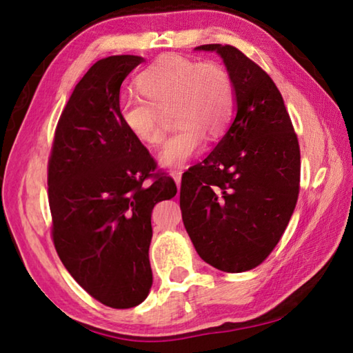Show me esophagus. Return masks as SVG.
I'll list each match as a JSON object with an SVG mask.
<instances>
[{"mask_svg":"<svg viewBox=\"0 0 353 353\" xmlns=\"http://www.w3.org/2000/svg\"><path fill=\"white\" fill-rule=\"evenodd\" d=\"M171 177L174 179V182L177 185V188H181V182H182V171L181 170H172L171 171Z\"/></svg>","mask_w":353,"mask_h":353,"instance_id":"1","label":"esophagus"}]
</instances>
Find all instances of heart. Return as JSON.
Listing matches in <instances>:
<instances>
[{
	"label": "heart",
	"mask_w": 353,
	"mask_h": 353,
	"mask_svg": "<svg viewBox=\"0 0 353 353\" xmlns=\"http://www.w3.org/2000/svg\"><path fill=\"white\" fill-rule=\"evenodd\" d=\"M140 97H123L118 117L129 135L143 145L162 140L154 107L172 104L171 121L177 129L159 149L163 168H181L204 148L205 137L218 139L229 124L235 107L230 74L216 63H202L181 56H165L137 77Z\"/></svg>",
	"instance_id": "b5f03b06"
}]
</instances>
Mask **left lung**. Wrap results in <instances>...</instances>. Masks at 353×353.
Returning <instances> with one entry per match:
<instances>
[{"mask_svg":"<svg viewBox=\"0 0 353 353\" xmlns=\"http://www.w3.org/2000/svg\"><path fill=\"white\" fill-rule=\"evenodd\" d=\"M223 59L235 118L205 160L185 172L183 225L196 252L224 272H244L272 252L296 208L297 137L272 79L230 45H202Z\"/></svg>","mask_w":353,"mask_h":353,"instance_id":"obj_1","label":"left lung"}]
</instances>
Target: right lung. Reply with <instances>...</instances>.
Wrapping results in <instances>:
<instances>
[{"mask_svg":"<svg viewBox=\"0 0 353 353\" xmlns=\"http://www.w3.org/2000/svg\"><path fill=\"white\" fill-rule=\"evenodd\" d=\"M145 59H101L74 87L57 123L48 165L52 240L67 271L112 308L141 303L152 285L151 213L174 198L171 177L118 117L123 81Z\"/></svg>","mask_w":353,"mask_h":353,"instance_id":"add662e5","label":"right lung"}]
</instances>
